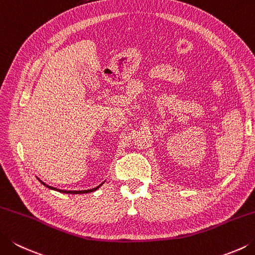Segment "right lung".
Wrapping results in <instances>:
<instances>
[{"label": "right lung", "mask_w": 255, "mask_h": 255, "mask_svg": "<svg viewBox=\"0 0 255 255\" xmlns=\"http://www.w3.org/2000/svg\"><path fill=\"white\" fill-rule=\"evenodd\" d=\"M38 181H40L43 185H45L46 187H49V189H51V190H56V191H59V192H62V193H70V194H82V193H89V192H93V191H95V190H98L99 187L103 184V183H102V184H100L99 186L94 187V189H91V190H84V191H65V190H59V189H55V187H52V186H50V185H46V184L44 183V182H42L40 179H38Z\"/></svg>", "instance_id": "right-lung-1"}]
</instances>
